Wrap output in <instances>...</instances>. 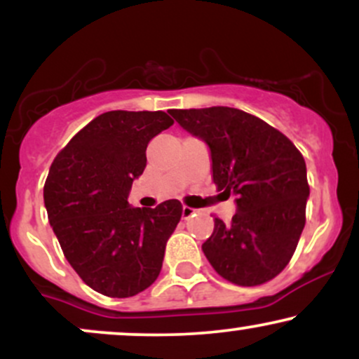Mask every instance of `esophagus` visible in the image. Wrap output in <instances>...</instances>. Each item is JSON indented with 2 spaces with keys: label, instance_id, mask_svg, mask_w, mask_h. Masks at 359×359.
<instances>
[{
  "label": "esophagus",
  "instance_id": "obj_1",
  "mask_svg": "<svg viewBox=\"0 0 359 359\" xmlns=\"http://www.w3.org/2000/svg\"><path fill=\"white\" fill-rule=\"evenodd\" d=\"M196 209L194 208H189V205H184L182 208V219H189V217L196 216Z\"/></svg>",
  "mask_w": 359,
  "mask_h": 359
}]
</instances>
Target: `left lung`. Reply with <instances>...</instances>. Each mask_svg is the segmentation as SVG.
<instances>
[{"instance_id": "left-lung-1", "label": "left lung", "mask_w": 359, "mask_h": 359, "mask_svg": "<svg viewBox=\"0 0 359 359\" xmlns=\"http://www.w3.org/2000/svg\"><path fill=\"white\" fill-rule=\"evenodd\" d=\"M192 137L209 147L217 191L234 194L231 224L214 219L203 245L222 278L243 287L271 280L294 255L309 199L306 160L269 123L236 108L170 109Z\"/></svg>"}]
</instances>
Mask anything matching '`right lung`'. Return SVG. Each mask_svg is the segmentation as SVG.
Returning <instances> with one entry per match:
<instances>
[{"label":"right lung","mask_w":359,"mask_h":359,"mask_svg":"<svg viewBox=\"0 0 359 359\" xmlns=\"http://www.w3.org/2000/svg\"><path fill=\"white\" fill-rule=\"evenodd\" d=\"M172 125L163 111H108L82 128L48 170L43 201L53 233L77 275L102 295L133 297L162 270L182 204L133 208L128 196L147 167L148 142Z\"/></svg>","instance_id":"1"}]
</instances>
